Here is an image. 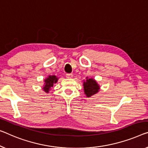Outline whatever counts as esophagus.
<instances>
[{
  "label": "esophagus",
  "mask_w": 148,
  "mask_h": 148,
  "mask_svg": "<svg viewBox=\"0 0 148 148\" xmlns=\"http://www.w3.org/2000/svg\"><path fill=\"white\" fill-rule=\"evenodd\" d=\"M66 78H73V75H72V74H66Z\"/></svg>",
  "instance_id": "1"
}]
</instances>
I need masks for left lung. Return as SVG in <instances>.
I'll return each instance as SVG.
<instances>
[{"label":"left lung","mask_w":148,"mask_h":148,"mask_svg":"<svg viewBox=\"0 0 148 148\" xmlns=\"http://www.w3.org/2000/svg\"><path fill=\"white\" fill-rule=\"evenodd\" d=\"M83 86L84 94L88 98L94 96L100 90V86L98 82L94 78H88V77H86V80H84Z\"/></svg>","instance_id":"1"}]
</instances>
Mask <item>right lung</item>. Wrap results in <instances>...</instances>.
Segmentation results:
<instances>
[{"label": "right lung", "instance_id": "1", "mask_svg": "<svg viewBox=\"0 0 148 148\" xmlns=\"http://www.w3.org/2000/svg\"><path fill=\"white\" fill-rule=\"evenodd\" d=\"M58 80V78L56 76H55V75H49L44 80L45 83H44V86L42 88L44 91L46 93H48L50 89H51V88L53 86V85H54V84L57 83Z\"/></svg>", "mask_w": 148, "mask_h": 148}]
</instances>
